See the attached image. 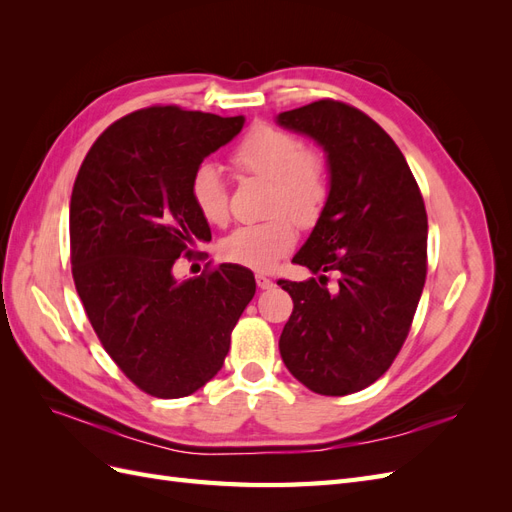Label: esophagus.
<instances>
[{
  "label": "esophagus",
  "instance_id": "1",
  "mask_svg": "<svg viewBox=\"0 0 512 512\" xmlns=\"http://www.w3.org/2000/svg\"><path fill=\"white\" fill-rule=\"evenodd\" d=\"M256 284H258V288H262V290H271V288L275 286L273 280H269V277L262 275V273L256 275Z\"/></svg>",
  "mask_w": 512,
  "mask_h": 512
}]
</instances>
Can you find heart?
I'll return each instance as SVG.
<instances>
[{
  "label": "heart",
  "mask_w": 512,
  "mask_h": 512,
  "mask_svg": "<svg viewBox=\"0 0 512 512\" xmlns=\"http://www.w3.org/2000/svg\"><path fill=\"white\" fill-rule=\"evenodd\" d=\"M232 164L243 175L271 179L269 213L275 218L232 230L222 241V256L247 269L269 271L297 243V228L289 215L299 224H312L327 207V168L307 151L299 136L269 123L254 126L241 138L232 151ZM190 196L209 224L222 226L228 222V185L218 166L205 162L194 170Z\"/></svg>",
  "instance_id": "obj_1"
}]
</instances>
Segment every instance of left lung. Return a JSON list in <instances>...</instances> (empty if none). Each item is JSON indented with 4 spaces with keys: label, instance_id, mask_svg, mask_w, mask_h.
I'll use <instances>...</instances> for the list:
<instances>
[{
    "label": "left lung",
    "instance_id": "1",
    "mask_svg": "<svg viewBox=\"0 0 512 512\" xmlns=\"http://www.w3.org/2000/svg\"><path fill=\"white\" fill-rule=\"evenodd\" d=\"M327 153L329 200L292 262L318 277L280 284L294 303L280 337L290 374L318 395L374 384L404 346L427 275V213L404 158L359 108L318 100L277 115ZM327 272L338 286L327 289Z\"/></svg>",
    "mask_w": 512,
    "mask_h": 512
}]
</instances>
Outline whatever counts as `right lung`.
I'll list each match as a JSON object with an SVG mask.
<instances>
[{"label":"right lung","instance_id":"1","mask_svg":"<svg viewBox=\"0 0 512 512\" xmlns=\"http://www.w3.org/2000/svg\"><path fill=\"white\" fill-rule=\"evenodd\" d=\"M245 117L151 106L108 126L70 198L72 277L104 350L138 389L192 395L224 365L252 301L250 269L224 262L177 280L175 260L211 241L190 179L235 138Z\"/></svg>","mask_w":512,"mask_h":512}]
</instances>
